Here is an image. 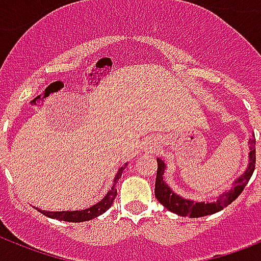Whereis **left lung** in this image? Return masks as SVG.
I'll return each instance as SVG.
<instances>
[{"mask_svg":"<svg viewBox=\"0 0 261 261\" xmlns=\"http://www.w3.org/2000/svg\"><path fill=\"white\" fill-rule=\"evenodd\" d=\"M256 139L255 135L249 139V163L243 174H240L231 184L230 190L225 191L219 195L218 199L215 202L204 203V202H194L191 199H184L180 195L174 194L172 188L168 186L164 180V172L167 169V165L161 159H157V177H155V188L154 194L155 198L167 210L171 213L180 215V217H190V218H200L204 215H211L223 210L227 207L233 200L239 198L240 194L243 192L245 186L252 177L253 171H255L256 164Z\"/></svg>","mask_w":261,"mask_h":261,"instance_id":"1","label":"left lung"}]
</instances>
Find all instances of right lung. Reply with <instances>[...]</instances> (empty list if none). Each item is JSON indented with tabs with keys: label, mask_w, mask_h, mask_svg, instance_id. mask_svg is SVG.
<instances>
[{
	"label": "right lung",
	"mask_w": 261,
	"mask_h": 261,
	"mask_svg": "<svg viewBox=\"0 0 261 261\" xmlns=\"http://www.w3.org/2000/svg\"><path fill=\"white\" fill-rule=\"evenodd\" d=\"M127 167V163L123 165L122 168H119L118 173L115 174L114 184L111 187V190L106 194V196L97 202L96 204H93L89 208H85V210H75V211H47V210H40L38 208L39 213H42L43 215H46L48 218H55L58 221H66V222H85V221H89V219H93L98 215H101L102 213H106L111 206H112V202L114 199L116 198V182L119 181V178L122 176V172L124 171V168Z\"/></svg>",
	"instance_id": "1"
}]
</instances>
